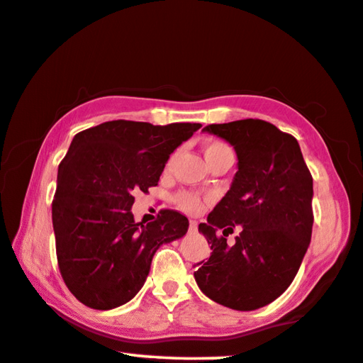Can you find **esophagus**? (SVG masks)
Segmentation results:
<instances>
[{
  "instance_id": "esophagus-1",
  "label": "esophagus",
  "mask_w": 363,
  "mask_h": 363,
  "mask_svg": "<svg viewBox=\"0 0 363 363\" xmlns=\"http://www.w3.org/2000/svg\"><path fill=\"white\" fill-rule=\"evenodd\" d=\"M197 229H199V223L195 220H191V223H189V231L197 233Z\"/></svg>"
}]
</instances>
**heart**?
<instances>
[{
	"mask_svg": "<svg viewBox=\"0 0 363 363\" xmlns=\"http://www.w3.org/2000/svg\"><path fill=\"white\" fill-rule=\"evenodd\" d=\"M203 152H205L206 161L213 160L215 157H218V155L233 153L231 148H229L226 143L221 142V140H208L205 143ZM174 158H176V153H172L171 157L168 158V161H166V164H164L166 169L171 168V164H172V161H174ZM176 203L179 205L181 210H184L186 213H192V215H194V213H199L200 210L203 208L202 197H200V195H197V194H194V192L177 194L176 195Z\"/></svg>",
	"mask_w": 363,
	"mask_h": 363,
	"instance_id": "1",
	"label": "heart"
}]
</instances>
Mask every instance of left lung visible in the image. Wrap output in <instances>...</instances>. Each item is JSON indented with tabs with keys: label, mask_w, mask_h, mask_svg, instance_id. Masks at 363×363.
<instances>
[{
	"label": "left lung",
	"mask_w": 363,
	"mask_h": 363,
	"mask_svg": "<svg viewBox=\"0 0 363 363\" xmlns=\"http://www.w3.org/2000/svg\"><path fill=\"white\" fill-rule=\"evenodd\" d=\"M239 160L233 186L199 224L211 255L195 281L206 297L234 310H255L289 287L308 249L313 226V179L291 134L262 119L210 124ZM241 226L236 244L225 238ZM221 228L223 235L217 231Z\"/></svg>",
	"instance_id": "1"
}]
</instances>
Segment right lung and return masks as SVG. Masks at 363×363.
I'll list each match as a JSON object with an SVG mask.
<instances>
[{"instance_id":"right-lung-1","label":"right lung","mask_w":363,"mask_h":363,"mask_svg":"<svg viewBox=\"0 0 363 363\" xmlns=\"http://www.w3.org/2000/svg\"><path fill=\"white\" fill-rule=\"evenodd\" d=\"M200 128L118 119L72 139L57 168L51 216L60 273L84 306L109 310L129 302L158 247L187 233L189 220L176 210L135 223L132 194L158 186L169 155Z\"/></svg>"}]
</instances>
